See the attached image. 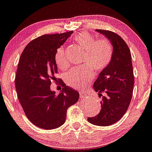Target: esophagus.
Here are the masks:
<instances>
[{
	"mask_svg": "<svg viewBox=\"0 0 152 152\" xmlns=\"http://www.w3.org/2000/svg\"><path fill=\"white\" fill-rule=\"evenodd\" d=\"M79 95H80V98H81V99L86 98V97L87 96V94L83 93H81V92H79Z\"/></svg>",
	"mask_w": 152,
	"mask_h": 152,
	"instance_id": "obj_1",
	"label": "esophagus"
}]
</instances>
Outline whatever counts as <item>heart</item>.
I'll use <instances>...</instances> for the list:
<instances>
[{
	"label": "heart",
	"instance_id": "b5f03b06",
	"mask_svg": "<svg viewBox=\"0 0 152 152\" xmlns=\"http://www.w3.org/2000/svg\"><path fill=\"white\" fill-rule=\"evenodd\" d=\"M79 46L84 51L81 67L71 69L65 73L63 79L69 87L77 90H83L93 80V71L99 73L107 68L113 56V46L108 39H97L89 33L83 31L73 38ZM55 61L58 67L65 69L68 61L64 47L59 48L56 53Z\"/></svg>",
	"mask_w": 152,
	"mask_h": 152
}]
</instances>
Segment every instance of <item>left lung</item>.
Listing matches in <instances>:
<instances>
[{
  "label": "left lung",
  "instance_id": "1",
  "mask_svg": "<svg viewBox=\"0 0 152 152\" xmlns=\"http://www.w3.org/2000/svg\"><path fill=\"white\" fill-rule=\"evenodd\" d=\"M96 31L110 40L113 56L93 85L94 91L99 93V96H102L101 110L98 115L87 120L93 124L107 126L121 120L128 110L132 97L134 77L131 53L124 39L112 31Z\"/></svg>",
  "mask_w": 152,
  "mask_h": 152
}]
</instances>
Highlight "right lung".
<instances>
[{
  "instance_id": "add662e5",
  "label": "right lung",
  "mask_w": 152,
  "mask_h": 152,
  "mask_svg": "<svg viewBox=\"0 0 152 152\" xmlns=\"http://www.w3.org/2000/svg\"><path fill=\"white\" fill-rule=\"evenodd\" d=\"M73 31L45 34L33 39L25 47L19 59L15 87L20 103L28 120L36 126L51 130L65 121L69 107L77 102L79 94L61 80V92L50 89L51 81L57 82V50Z\"/></svg>"
}]
</instances>
